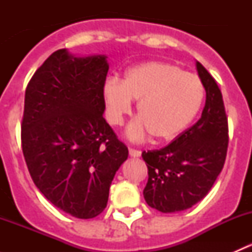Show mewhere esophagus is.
Here are the masks:
<instances>
[{"label": "esophagus", "mask_w": 252, "mask_h": 252, "mask_svg": "<svg viewBox=\"0 0 252 252\" xmlns=\"http://www.w3.org/2000/svg\"><path fill=\"white\" fill-rule=\"evenodd\" d=\"M129 155L131 157H140L141 156V152L139 150H134V149H129Z\"/></svg>", "instance_id": "34e87169"}]
</instances>
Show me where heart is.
Listing matches in <instances>:
<instances>
[{
    "mask_svg": "<svg viewBox=\"0 0 252 252\" xmlns=\"http://www.w3.org/2000/svg\"><path fill=\"white\" fill-rule=\"evenodd\" d=\"M103 100L107 119L122 126L124 117L139 100L140 118L129 126L126 134L141 141L155 134L159 141H171L182 135L201 108L205 89L192 73L164 62H145L124 73L123 80L108 78L103 83Z\"/></svg>",
    "mask_w": 252,
    "mask_h": 252,
    "instance_id": "obj_1",
    "label": "heart"
}]
</instances>
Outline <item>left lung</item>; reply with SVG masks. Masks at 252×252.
<instances>
[{
  "label": "left lung",
  "mask_w": 252,
  "mask_h": 252,
  "mask_svg": "<svg viewBox=\"0 0 252 252\" xmlns=\"http://www.w3.org/2000/svg\"><path fill=\"white\" fill-rule=\"evenodd\" d=\"M196 69L206 91L201 118L163 149L142 152L149 171L145 201L163 213L184 211L201 201L227 156L228 121L222 93L200 62Z\"/></svg>",
  "instance_id": "left-lung-1"
}]
</instances>
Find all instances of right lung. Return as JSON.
Here are the masks:
<instances>
[{
    "label": "right lung",
    "instance_id": "add662e5",
    "mask_svg": "<svg viewBox=\"0 0 252 252\" xmlns=\"http://www.w3.org/2000/svg\"><path fill=\"white\" fill-rule=\"evenodd\" d=\"M107 56L53 52L25 90L22 147L32 182L48 201L89 220L107 206L128 147L103 118Z\"/></svg>",
    "mask_w": 252,
    "mask_h": 252
}]
</instances>
